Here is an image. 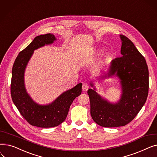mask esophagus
<instances>
[{
	"label": "esophagus",
	"instance_id": "obj_1",
	"mask_svg": "<svg viewBox=\"0 0 157 157\" xmlns=\"http://www.w3.org/2000/svg\"><path fill=\"white\" fill-rule=\"evenodd\" d=\"M89 88V85L87 83H83V86H82V89H83V91H87Z\"/></svg>",
	"mask_w": 157,
	"mask_h": 157
}]
</instances>
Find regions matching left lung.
<instances>
[{
	"mask_svg": "<svg viewBox=\"0 0 157 157\" xmlns=\"http://www.w3.org/2000/svg\"><path fill=\"white\" fill-rule=\"evenodd\" d=\"M120 36L122 56L112 61L104 78L115 75L120 79V101L111 104L98 95L95 88L88 90L92 118L104 127L125 126L132 121L145 104L149 90V72L144 57L127 37Z\"/></svg>",
	"mask_w": 157,
	"mask_h": 157,
	"instance_id": "left-lung-1",
	"label": "left lung"
}]
</instances>
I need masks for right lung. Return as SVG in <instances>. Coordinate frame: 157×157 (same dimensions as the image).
I'll return each mask as SVG.
<instances>
[{
	"mask_svg": "<svg viewBox=\"0 0 157 157\" xmlns=\"http://www.w3.org/2000/svg\"><path fill=\"white\" fill-rule=\"evenodd\" d=\"M56 40L54 35L46 34L36 37L16 57L12 69L11 94L12 100L21 116L32 126L50 128L65 121L73 101L81 94L82 83L63 93L52 104L40 105L32 100L24 85V72L35 49Z\"/></svg>",
	"mask_w": 157,
	"mask_h": 157,
	"instance_id": "obj_1",
	"label": "right lung"
}]
</instances>
